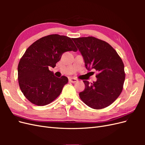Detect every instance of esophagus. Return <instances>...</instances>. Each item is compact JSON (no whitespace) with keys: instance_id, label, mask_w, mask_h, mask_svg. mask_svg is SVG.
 <instances>
[{"instance_id":"obj_1","label":"esophagus","mask_w":145,"mask_h":145,"mask_svg":"<svg viewBox=\"0 0 145 145\" xmlns=\"http://www.w3.org/2000/svg\"><path fill=\"white\" fill-rule=\"evenodd\" d=\"M69 82L71 83H76L77 82V79H76V78H69Z\"/></svg>"}]
</instances>
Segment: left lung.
Returning a JSON list of instances; mask_svg holds the SVG:
<instances>
[{
    "label": "left lung",
    "instance_id": "obj_1",
    "mask_svg": "<svg viewBox=\"0 0 145 145\" xmlns=\"http://www.w3.org/2000/svg\"><path fill=\"white\" fill-rule=\"evenodd\" d=\"M84 60L86 68L99 72L97 81L84 80L81 100L91 108L100 109L112 104L121 94L125 79L124 64L116 51L103 40L94 37L72 38Z\"/></svg>",
    "mask_w": 145,
    "mask_h": 145
}]
</instances>
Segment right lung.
<instances>
[{"mask_svg": "<svg viewBox=\"0 0 145 145\" xmlns=\"http://www.w3.org/2000/svg\"><path fill=\"white\" fill-rule=\"evenodd\" d=\"M70 51H77L72 39L59 34L39 39L26 50L17 70L20 88L29 102L44 106L60 94L68 78L56 77L49 68H54L63 53Z\"/></svg>", "mask_w": 145, "mask_h": 145, "instance_id": "add662e5", "label": "right lung"}]
</instances>
